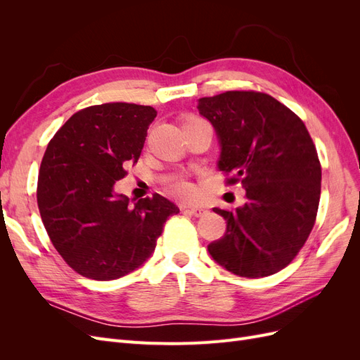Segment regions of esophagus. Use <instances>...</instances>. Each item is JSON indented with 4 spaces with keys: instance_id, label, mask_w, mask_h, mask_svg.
Masks as SVG:
<instances>
[{
    "instance_id": "34e87169",
    "label": "esophagus",
    "mask_w": 360,
    "mask_h": 360,
    "mask_svg": "<svg viewBox=\"0 0 360 360\" xmlns=\"http://www.w3.org/2000/svg\"><path fill=\"white\" fill-rule=\"evenodd\" d=\"M183 210L191 213V214H193V216H197V217H200V216H202V214L205 213V209H202V207H198V205H195V207H184Z\"/></svg>"
}]
</instances>
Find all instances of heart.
Wrapping results in <instances>:
<instances>
[{
  "mask_svg": "<svg viewBox=\"0 0 360 360\" xmlns=\"http://www.w3.org/2000/svg\"><path fill=\"white\" fill-rule=\"evenodd\" d=\"M191 120H198V118L192 117V118L188 120V122H191ZM169 191H171V193L176 195L177 198H181V200H189L195 195V189H193L192 184L188 183L186 180H183V179H177V180L171 181L169 183Z\"/></svg>",
  "mask_w": 360,
  "mask_h": 360,
  "instance_id": "1",
  "label": "heart"
}]
</instances>
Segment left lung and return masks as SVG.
<instances>
[{"label":"left lung","instance_id":"8db88e82","mask_svg":"<svg viewBox=\"0 0 360 360\" xmlns=\"http://www.w3.org/2000/svg\"><path fill=\"white\" fill-rule=\"evenodd\" d=\"M198 110L221 143L217 167L226 184L242 183L246 202L213 212L226 231L207 249L217 264L243 278L287 267L312 231L321 165L307 126L290 108L259 91L201 97Z\"/></svg>","mask_w":360,"mask_h":360}]
</instances>
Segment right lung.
I'll return each mask as SVG.
<instances>
[{"mask_svg": "<svg viewBox=\"0 0 360 360\" xmlns=\"http://www.w3.org/2000/svg\"><path fill=\"white\" fill-rule=\"evenodd\" d=\"M151 106L114 102L73 114L49 141L37 180L43 225L63 259L85 278L111 281L153 254L179 207L155 193L134 205L114 184L138 162Z\"/></svg>", "mask_w": 360, "mask_h": 360, "instance_id": "add662e5", "label": "right lung"}]
</instances>
